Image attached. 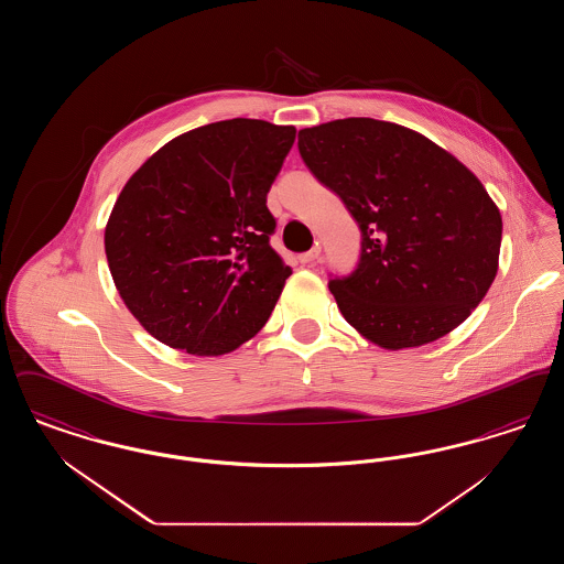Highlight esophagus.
<instances>
[{"mask_svg": "<svg viewBox=\"0 0 564 564\" xmlns=\"http://www.w3.org/2000/svg\"><path fill=\"white\" fill-rule=\"evenodd\" d=\"M319 256H322V247H319V245H315L311 251H306V253H300V256H297V262L306 267V264H313V262H315Z\"/></svg>", "mask_w": 564, "mask_h": 564, "instance_id": "1", "label": "esophagus"}]
</instances>
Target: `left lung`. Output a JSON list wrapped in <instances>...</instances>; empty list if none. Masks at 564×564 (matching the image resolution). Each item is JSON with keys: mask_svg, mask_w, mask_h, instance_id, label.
<instances>
[{"mask_svg": "<svg viewBox=\"0 0 564 564\" xmlns=\"http://www.w3.org/2000/svg\"><path fill=\"white\" fill-rule=\"evenodd\" d=\"M297 150L359 224V264L332 279L329 292L364 338L421 347L471 315L499 269L503 221L463 162L375 118L302 129Z\"/></svg>", "mask_w": 564, "mask_h": 564, "instance_id": "1", "label": "left lung"}]
</instances>
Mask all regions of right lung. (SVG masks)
Segmentation results:
<instances>
[{"mask_svg": "<svg viewBox=\"0 0 564 564\" xmlns=\"http://www.w3.org/2000/svg\"><path fill=\"white\" fill-rule=\"evenodd\" d=\"M294 127L232 118L180 134L133 173L108 226L116 290L156 340L224 355L253 338L292 269L270 247L267 194Z\"/></svg>", "mask_w": 564, "mask_h": 564, "instance_id": "add662e5", "label": "right lung"}]
</instances>
